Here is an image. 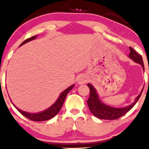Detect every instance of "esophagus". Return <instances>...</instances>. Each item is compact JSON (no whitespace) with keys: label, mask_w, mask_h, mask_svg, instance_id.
Returning a JSON list of instances; mask_svg holds the SVG:
<instances>
[{"label":"esophagus","mask_w":149,"mask_h":149,"mask_svg":"<svg viewBox=\"0 0 149 149\" xmlns=\"http://www.w3.org/2000/svg\"><path fill=\"white\" fill-rule=\"evenodd\" d=\"M77 81H78V84H80V85L85 84V83L88 81V78H87V77L85 76H80L78 78Z\"/></svg>","instance_id":"esophagus-1"}]
</instances>
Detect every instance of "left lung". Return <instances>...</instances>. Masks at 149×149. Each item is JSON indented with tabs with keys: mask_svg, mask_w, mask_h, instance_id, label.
Wrapping results in <instances>:
<instances>
[{
	"mask_svg": "<svg viewBox=\"0 0 149 149\" xmlns=\"http://www.w3.org/2000/svg\"><path fill=\"white\" fill-rule=\"evenodd\" d=\"M130 53L129 54V57L132 59H133L135 62L141 64L143 70H144V65H143V59L141 55H140L139 53L136 52V50H134L132 47H130ZM88 86L89 89H90V97H89L87 102H88V105L90 111L95 117L103 120H109L118 119L119 118L122 117L125 114L127 113L130 110H131L132 108L136 104L143 92L142 90L141 93L136 97L135 102L132 104L128 106L127 107L119 108L118 109V108L109 107V106H107L106 104L102 103L100 99H99L96 90L93 88V86L91 84H90V83H88Z\"/></svg>",
	"mask_w": 149,
	"mask_h": 149,
	"instance_id": "1",
	"label": "left lung"
}]
</instances>
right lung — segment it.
<instances>
[{
    "label": "right lung",
    "mask_w": 149,
    "mask_h": 149,
    "mask_svg": "<svg viewBox=\"0 0 149 149\" xmlns=\"http://www.w3.org/2000/svg\"><path fill=\"white\" fill-rule=\"evenodd\" d=\"M36 38V36H32L29 38H27L26 40H25L20 45H23V44L26 43V42L30 41V40H33ZM74 86V85L70 86L69 88H67L66 90H65L64 92H61V94L59 96V99L57 100V102H55L52 107H50L49 109H47V110L38 113H27L25 111H23L20 110L17 108V109L19 111V112L20 113H22L24 116H25L26 118H27L28 119L31 120L33 121H45L47 120L51 119L52 118L55 116L59 112V111L61 110V107H62L63 104H64L65 98H66V95H68L70 90L73 88V87Z\"/></svg>",
    "instance_id": "1"
}]
</instances>
